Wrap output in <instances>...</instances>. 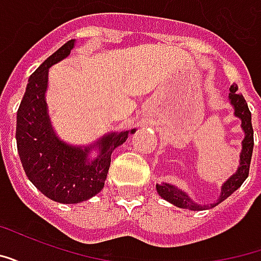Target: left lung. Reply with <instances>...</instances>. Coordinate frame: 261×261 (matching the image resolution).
Returning a JSON list of instances; mask_svg holds the SVG:
<instances>
[{"label":"left lung","instance_id":"obj_1","mask_svg":"<svg viewBox=\"0 0 261 261\" xmlns=\"http://www.w3.org/2000/svg\"><path fill=\"white\" fill-rule=\"evenodd\" d=\"M229 99L230 103L235 108V116L242 120V128L245 131V140L242 142V153H241V166L236 172L235 175L230 179H228L226 183H224L222 190H221V196H219L218 202L211 204V207H215L217 204L224 201L225 198L232 194V193L238 190L242 186V183L246 180L249 176V169H250V161H252V152H253V127H252V113L247 108V103L245 97L242 96L238 92V85H233L229 88ZM156 190H158L159 196L164 197L166 201L172 202L173 205L179 208H187V210H193V211H200V210H205L208 208L207 205H198L189 198L180 190H177L176 187L170 186V185H156Z\"/></svg>","mask_w":261,"mask_h":261}]
</instances>
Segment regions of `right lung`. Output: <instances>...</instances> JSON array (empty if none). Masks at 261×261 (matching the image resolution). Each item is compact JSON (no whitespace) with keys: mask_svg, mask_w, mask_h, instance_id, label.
Returning <instances> with one entry per match:
<instances>
[{"mask_svg":"<svg viewBox=\"0 0 261 261\" xmlns=\"http://www.w3.org/2000/svg\"><path fill=\"white\" fill-rule=\"evenodd\" d=\"M69 40L31 75L16 114V145L29 180L50 200L75 204L96 196L105 186L112 152L136 130L108 134L99 140V156L88 159L91 147L75 148L61 142L51 130L44 92L48 68L65 59L74 47Z\"/></svg>","mask_w":261,"mask_h":261,"instance_id":"1","label":"right lung"}]
</instances>
